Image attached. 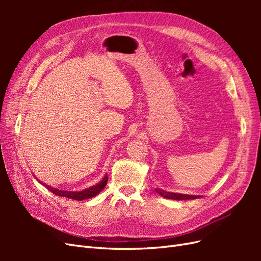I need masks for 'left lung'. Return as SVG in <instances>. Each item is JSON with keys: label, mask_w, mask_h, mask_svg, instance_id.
Listing matches in <instances>:
<instances>
[{"label": "left lung", "mask_w": 261, "mask_h": 261, "mask_svg": "<svg viewBox=\"0 0 261 261\" xmlns=\"http://www.w3.org/2000/svg\"><path fill=\"white\" fill-rule=\"evenodd\" d=\"M155 192L160 196L164 197V198L169 199H174V200H185V199H196L198 198V195H187V194H178V193H171V192H165L161 188H155Z\"/></svg>", "instance_id": "1"}]
</instances>
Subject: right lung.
I'll use <instances>...</instances> for the list:
<instances>
[{
	"mask_svg": "<svg viewBox=\"0 0 261 261\" xmlns=\"http://www.w3.org/2000/svg\"><path fill=\"white\" fill-rule=\"evenodd\" d=\"M37 180H39V179H37ZM39 181H40V184L44 185L46 188L49 189V191H51L55 195L61 196V197H66V198H72V199L81 201V200L92 198V197L97 196L102 191V189L106 187V185L108 183V175L105 174V176L102 177V179L99 181V183H97L96 185H92V186H90L88 188H85V189H83V191H78V192L62 191V189H58V188H54L52 186L46 185L41 180H39Z\"/></svg>",
	"mask_w": 261,
	"mask_h": 261,
	"instance_id": "add662e5",
	"label": "right lung"
}]
</instances>
